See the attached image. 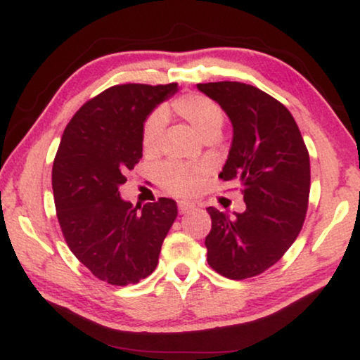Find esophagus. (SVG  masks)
<instances>
[{"instance_id":"1","label":"esophagus","mask_w":360,"mask_h":360,"mask_svg":"<svg viewBox=\"0 0 360 360\" xmlns=\"http://www.w3.org/2000/svg\"><path fill=\"white\" fill-rule=\"evenodd\" d=\"M196 208L195 203H191V201H180L179 203V211L180 214H186L190 213V211H193Z\"/></svg>"}]
</instances>
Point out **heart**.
I'll list each match as a JSON object with an SVG mask.
<instances>
[{"mask_svg":"<svg viewBox=\"0 0 360 360\" xmlns=\"http://www.w3.org/2000/svg\"><path fill=\"white\" fill-rule=\"evenodd\" d=\"M174 110L190 122V126L203 137L221 134L224 124V112L213 100L203 95H185L174 101ZM165 124L164 111H155L146 121L142 131V146L152 150L157 146L159 136ZM203 172L179 162H167L159 169L160 184L176 195H191L198 190Z\"/></svg>","mask_w":360,"mask_h":360,"instance_id":"1","label":"heart"}]
</instances>
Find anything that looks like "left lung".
<instances>
[{
  "label": "left lung",
  "instance_id": "1",
  "mask_svg": "<svg viewBox=\"0 0 360 360\" xmlns=\"http://www.w3.org/2000/svg\"><path fill=\"white\" fill-rule=\"evenodd\" d=\"M233 126L219 179L243 186L245 211L210 206L208 264L233 280L262 274L302 231L309 196V155L293 116L267 93L239 82L200 83Z\"/></svg>",
  "mask_w": 360,
  "mask_h": 360
}]
</instances>
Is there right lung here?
<instances>
[{"label":"right lung","mask_w":360,"mask_h":360,"mask_svg":"<svg viewBox=\"0 0 360 360\" xmlns=\"http://www.w3.org/2000/svg\"><path fill=\"white\" fill-rule=\"evenodd\" d=\"M176 91V83L111 86L63 131L52 167L57 218L73 255L103 282L124 287L149 277L179 214L172 198L132 206L120 195L142 159L146 120Z\"/></svg>","instance_id":"obj_1"}]
</instances>
